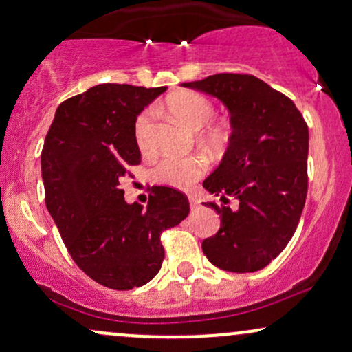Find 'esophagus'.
Returning <instances> with one entry per match:
<instances>
[{
  "instance_id": "34e87169",
  "label": "esophagus",
  "mask_w": 352,
  "mask_h": 352,
  "mask_svg": "<svg viewBox=\"0 0 352 352\" xmlns=\"http://www.w3.org/2000/svg\"><path fill=\"white\" fill-rule=\"evenodd\" d=\"M188 204H190V208H192V210H197V208L200 207V201L197 200L195 197H190V199H188Z\"/></svg>"
}]
</instances>
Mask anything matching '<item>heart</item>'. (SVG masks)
<instances>
[{
	"label": "heart",
	"mask_w": 352,
	"mask_h": 352,
	"mask_svg": "<svg viewBox=\"0 0 352 352\" xmlns=\"http://www.w3.org/2000/svg\"><path fill=\"white\" fill-rule=\"evenodd\" d=\"M167 107L172 112L177 120H180L185 127L190 131H200L212 120L213 104L205 98V96L197 94V92L184 91L179 94H173L172 98L167 99ZM152 122L153 112L144 111L142 114L137 117L134 125V137L135 144L140 151H145L151 144L152 135ZM228 132L225 125L213 124L208 125L205 131V139L210 144L220 145L227 140ZM205 170V164L200 159H177V157H165L159 164L153 167L152 175L153 179L160 184L170 185V187L185 188L190 184H193Z\"/></svg>",
	"instance_id": "b5f03b06"
}]
</instances>
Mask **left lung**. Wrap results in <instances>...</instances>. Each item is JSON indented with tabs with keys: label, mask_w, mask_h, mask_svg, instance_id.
Here are the masks:
<instances>
[{
	"label": "left lung",
	"mask_w": 352,
	"mask_h": 352,
	"mask_svg": "<svg viewBox=\"0 0 352 352\" xmlns=\"http://www.w3.org/2000/svg\"><path fill=\"white\" fill-rule=\"evenodd\" d=\"M227 107L232 135L204 188L223 205L220 230L201 243L225 272L265 268L292 240L308 192V125L292 99L248 74H215L182 84ZM230 199L236 208H228ZM207 205V207H208Z\"/></svg>",
	"instance_id": "8db88e82"
}]
</instances>
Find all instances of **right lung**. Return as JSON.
I'll use <instances>...</instances> for the list:
<instances>
[{
	"label": "right lung",
	"instance_id": "right-lung-1",
	"mask_svg": "<svg viewBox=\"0 0 352 352\" xmlns=\"http://www.w3.org/2000/svg\"><path fill=\"white\" fill-rule=\"evenodd\" d=\"M167 87L99 84L64 100L41 153L46 207L67 252L87 276L132 289L159 273L160 235L188 215L187 197L152 187L147 208L129 205L120 180L140 164L137 116Z\"/></svg>",
	"mask_w": 352,
	"mask_h": 352
}]
</instances>
